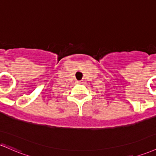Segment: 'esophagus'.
Wrapping results in <instances>:
<instances>
[{"label":"esophagus","instance_id":"obj_1","mask_svg":"<svg viewBox=\"0 0 156 156\" xmlns=\"http://www.w3.org/2000/svg\"><path fill=\"white\" fill-rule=\"evenodd\" d=\"M77 83H83V81H77Z\"/></svg>","mask_w":156,"mask_h":156}]
</instances>
